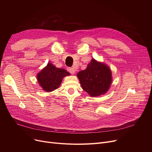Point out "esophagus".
I'll use <instances>...</instances> for the list:
<instances>
[{
  "label": "esophagus",
  "mask_w": 152,
  "mask_h": 152,
  "mask_svg": "<svg viewBox=\"0 0 152 152\" xmlns=\"http://www.w3.org/2000/svg\"><path fill=\"white\" fill-rule=\"evenodd\" d=\"M67 69L69 72V73H71V74H74L75 73V69L74 68H69H69H67Z\"/></svg>",
  "instance_id": "34e87169"
}]
</instances>
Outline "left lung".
<instances>
[{
	"label": "left lung",
	"mask_w": 152,
	"mask_h": 152,
	"mask_svg": "<svg viewBox=\"0 0 152 152\" xmlns=\"http://www.w3.org/2000/svg\"><path fill=\"white\" fill-rule=\"evenodd\" d=\"M82 88L92 97L105 94L111 83V72L105 64L92 59L77 75Z\"/></svg>",
	"instance_id": "left-lung-1"
}]
</instances>
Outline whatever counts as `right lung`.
Returning a JSON list of instances; mask_svg holds the SVG:
<instances>
[{
  "label": "right lung",
  "instance_id": "1",
  "mask_svg": "<svg viewBox=\"0 0 152 152\" xmlns=\"http://www.w3.org/2000/svg\"><path fill=\"white\" fill-rule=\"evenodd\" d=\"M69 75L65 69L58 68L51 63H49L47 66L37 74V79L43 90L52 92L58 88L64 77Z\"/></svg>",
  "mask_w": 152,
  "mask_h": 152
}]
</instances>
